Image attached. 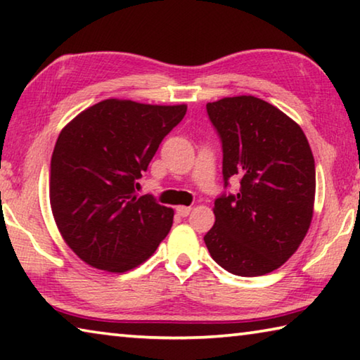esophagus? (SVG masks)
Returning a JSON list of instances; mask_svg holds the SVG:
<instances>
[{
	"instance_id": "34e87169",
	"label": "esophagus",
	"mask_w": 360,
	"mask_h": 360,
	"mask_svg": "<svg viewBox=\"0 0 360 360\" xmlns=\"http://www.w3.org/2000/svg\"><path fill=\"white\" fill-rule=\"evenodd\" d=\"M176 212H178V216L181 217H187L188 212H191V206H178V208H176Z\"/></svg>"
}]
</instances>
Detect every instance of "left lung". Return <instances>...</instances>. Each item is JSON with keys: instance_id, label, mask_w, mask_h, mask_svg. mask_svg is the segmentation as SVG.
<instances>
[{"instance_id": "obj_1", "label": "left lung", "mask_w": 360, "mask_h": 360, "mask_svg": "<svg viewBox=\"0 0 360 360\" xmlns=\"http://www.w3.org/2000/svg\"><path fill=\"white\" fill-rule=\"evenodd\" d=\"M206 111L222 143L224 186L240 181L238 193L216 198L206 248L233 275H266L297 251L311 224V148L300 125L255 96L222 98Z\"/></svg>"}]
</instances>
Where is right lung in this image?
Returning a JSON list of instances; mask_svg holds the SVG:
<instances>
[{"label": "right lung", "instance_id": "add662e5", "mask_svg": "<svg viewBox=\"0 0 360 360\" xmlns=\"http://www.w3.org/2000/svg\"><path fill=\"white\" fill-rule=\"evenodd\" d=\"M186 105L109 98L65 127L51 160V208L72 252L85 264L124 273L148 260L173 225L172 208L136 197L162 139L184 119Z\"/></svg>", "mask_w": 360, "mask_h": 360}]
</instances>
